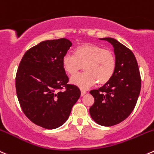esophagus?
Instances as JSON below:
<instances>
[{
	"label": "esophagus",
	"mask_w": 154,
	"mask_h": 154,
	"mask_svg": "<svg viewBox=\"0 0 154 154\" xmlns=\"http://www.w3.org/2000/svg\"><path fill=\"white\" fill-rule=\"evenodd\" d=\"M80 92H81V94H80V95H81V96H83V95H86V92L85 90H83V89H82L81 91H80Z\"/></svg>",
	"instance_id": "1"
}]
</instances>
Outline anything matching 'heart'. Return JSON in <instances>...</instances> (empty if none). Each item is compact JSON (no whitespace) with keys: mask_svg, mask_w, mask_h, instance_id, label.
Masks as SVG:
<instances>
[{"mask_svg":"<svg viewBox=\"0 0 154 154\" xmlns=\"http://www.w3.org/2000/svg\"><path fill=\"white\" fill-rule=\"evenodd\" d=\"M116 58L110 50L100 46L83 44L75 47L73 56L65 55L62 59L64 71L74 76L82 70L85 72L71 78V83L86 89L98 83L100 86L108 83L116 70Z\"/></svg>","mask_w":154,"mask_h":154,"instance_id":"heart-1","label":"heart"}]
</instances>
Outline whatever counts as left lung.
Here are the masks:
<instances>
[{"label": "left lung", "mask_w": 154, "mask_h": 154, "mask_svg": "<svg viewBox=\"0 0 154 154\" xmlns=\"http://www.w3.org/2000/svg\"><path fill=\"white\" fill-rule=\"evenodd\" d=\"M100 40L113 46L117 65L108 83L89 92L95 99L89 113L98 124L112 126L126 120L135 108L141 91V76L136 59L129 49L114 38Z\"/></svg>", "instance_id": "1"}]
</instances>
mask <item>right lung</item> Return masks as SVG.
<instances>
[{
  "mask_svg": "<svg viewBox=\"0 0 154 154\" xmlns=\"http://www.w3.org/2000/svg\"><path fill=\"white\" fill-rule=\"evenodd\" d=\"M71 46L66 38L42 41L25 53L18 68L16 95L22 111L45 129L63 125L80 96L77 86L68 84L62 66V57Z\"/></svg>",
  "mask_w": 154,
  "mask_h": 154,
  "instance_id": "right-lung-1",
  "label": "right lung"
}]
</instances>
